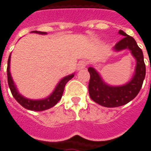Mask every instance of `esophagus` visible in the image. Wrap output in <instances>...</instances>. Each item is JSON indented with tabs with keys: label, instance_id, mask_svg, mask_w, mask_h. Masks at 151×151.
<instances>
[{
	"label": "esophagus",
	"instance_id": "obj_1",
	"mask_svg": "<svg viewBox=\"0 0 151 151\" xmlns=\"http://www.w3.org/2000/svg\"><path fill=\"white\" fill-rule=\"evenodd\" d=\"M86 66V63L85 61H80L78 65V68L77 69L78 70H82V69H84Z\"/></svg>",
	"mask_w": 151,
	"mask_h": 151
}]
</instances>
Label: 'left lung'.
I'll return each mask as SVG.
<instances>
[{
    "instance_id": "1",
    "label": "left lung",
    "mask_w": 151,
    "mask_h": 151,
    "mask_svg": "<svg viewBox=\"0 0 151 151\" xmlns=\"http://www.w3.org/2000/svg\"><path fill=\"white\" fill-rule=\"evenodd\" d=\"M119 34L123 35L122 40L114 46L116 52L129 49L133 57L136 59V68L134 75L126 84L118 86H112L104 82L93 67H89L90 82H89V94L93 101L106 108H116L128 104L133 100L139 93L146 76V65L142 49L137 46L133 37L120 30Z\"/></svg>"
}]
</instances>
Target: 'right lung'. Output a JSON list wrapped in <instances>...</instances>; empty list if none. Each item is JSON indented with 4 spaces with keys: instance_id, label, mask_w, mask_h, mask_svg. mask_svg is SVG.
<instances>
[{
    "instance_id": "obj_1",
    "label": "right lung",
    "mask_w": 151,
    "mask_h": 151,
    "mask_svg": "<svg viewBox=\"0 0 151 151\" xmlns=\"http://www.w3.org/2000/svg\"><path fill=\"white\" fill-rule=\"evenodd\" d=\"M33 33H37L40 35H46V32H42V31H31ZM11 55V54H10ZM10 55L9 56L8 59V65H7V77H8V84L9 87L10 89L12 95L14 96V98L18 102V104L25 108L26 109L31 110V111H44L47 109L52 108L53 106L59 102V100L61 99L64 92V89L66 83L69 82L70 79H72L74 77V73L70 74L63 78L59 83L57 84L56 86L55 90L51 95L43 99H37V100H33V99H30L25 98L24 96L20 95V93L18 91V90L16 88L14 82L13 81V78L11 77V73H10V70H9V66H10Z\"/></svg>"
}]
</instances>
